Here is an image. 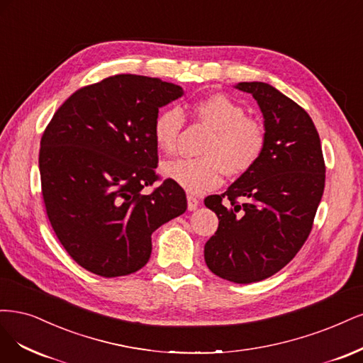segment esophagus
I'll use <instances>...</instances> for the list:
<instances>
[{"label": "esophagus", "instance_id": "1", "mask_svg": "<svg viewBox=\"0 0 363 363\" xmlns=\"http://www.w3.org/2000/svg\"><path fill=\"white\" fill-rule=\"evenodd\" d=\"M186 205H189L190 211H194V209L199 206V199L191 196V194H189V196H186Z\"/></svg>", "mask_w": 363, "mask_h": 363}]
</instances>
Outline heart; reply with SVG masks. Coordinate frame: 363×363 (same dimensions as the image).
Returning a JSON list of instances; mask_svg holds the SVG:
<instances>
[{"label":"heart","instance_id":"b5f03b06","mask_svg":"<svg viewBox=\"0 0 363 363\" xmlns=\"http://www.w3.org/2000/svg\"><path fill=\"white\" fill-rule=\"evenodd\" d=\"M190 118L211 134L201 147V158H182L162 166L167 178L178 182L184 190L202 194L216 189L223 173L242 177L252 172L267 149L265 125L245 116L238 102L223 93H211L189 104ZM185 118L179 108L161 110L152 125L157 147L172 155L177 152Z\"/></svg>","mask_w":363,"mask_h":363}]
</instances>
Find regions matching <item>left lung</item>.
<instances>
[{
    "label": "left lung",
    "instance_id": "left-lung-1",
    "mask_svg": "<svg viewBox=\"0 0 363 363\" xmlns=\"http://www.w3.org/2000/svg\"><path fill=\"white\" fill-rule=\"evenodd\" d=\"M237 87L259 104L267 149L252 172L223 194L205 199L218 217L205 244V262L229 282L253 284L282 270L308 240L324 191L325 164L317 128L297 102L265 83Z\"/></svg>",
    "mask_w": 363,
    "mask_h": 363
}]
</instances>
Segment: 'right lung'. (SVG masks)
Returning <instances> with one entry per match:
<instances>
[{
  "mask_svg": "<svg viewBox=\"0 0 363 363\" xmlns=\"http://www.w3.org/2000/svg\"><path fill=\"white\" fill-rule=\"evenodd\" d=\"M182 87L122 74L78 89L40 138L46 216L69 256L102 277L135 273L150 258L152 232L185 213L182 186L161 180L152 135L158 110Z\"/></svg>",
  "mask_w": 363,
  "mask_h": 363,
  "instance_id": "add662e5",
  "label": "right lung"
}]
</instances>
